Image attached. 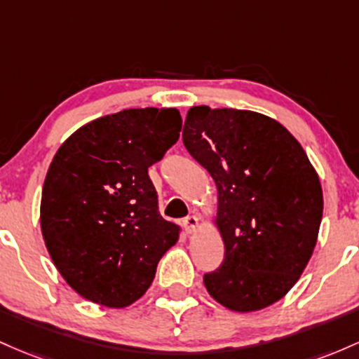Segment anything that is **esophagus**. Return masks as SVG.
I'll use <instances>...</instances> for the list:
<instances>
[{"mask_svg":"<svg viewBox=\"0 0 359 359\" xmlns=\"http://www.w3.org/2000/svg\"><path fill=\"white\" fill-rule=\"evenodd\" d=\"M183 227H184V231H187V233L196 232V229L200 227V219H198V217H195V215L187 217V219L183 220Z\"/></svg>","mask_w":359,"mask_h":359,"instance_id":"1","label":"esophagus"}]
</instances>
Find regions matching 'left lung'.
<instances>
[{
  "label": "left lung",
  "instance_id": "obj_1",
  "mask_svg": "<svg viewBox=\"0 0 359 359\" xmlns=\"http://www.w3.org/2000/svg\"><path fill=\"white\" fill-rule=\"evenodd\" d=\"M188 152L210 172L219 203L212 220L225 259L203 283L232 312H256L283 299L317 244L324 196L304 147L271 116L251 110L190 108Z\"/></svg>",
  "mask_w": 359,
  "mask_h": 359
}]
</instances>
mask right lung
<instances>
[{"label": "right lung", "instance_id": "obj_1", "mask_svg": "<svg viewBox=\"0 0 359 359\" xmlns=\"http://www.w3.org/2000/svg\"><path fill=\"white\" fill-rule=\"evenodd\" d=\"M176 108H130L79 127L57 149L40 200L43 243L83 299L123 309L180 239L161 217L147 169L180 139Z\"/></svg>", "mask_w": 359, "mask_h": 359}]
</instances>
